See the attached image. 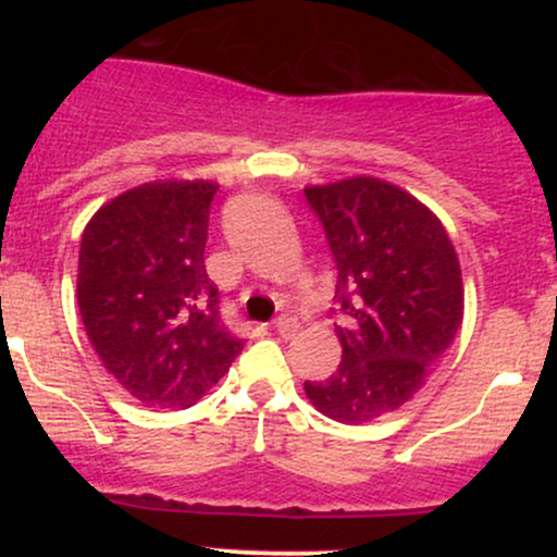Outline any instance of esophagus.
<instances>
[{
  "mask_svg": "<svg viewBox=\"0 0 557 557\" xmlns=\"http://www.w3.org/2000/svg\"><path fill=\"white\" fill-rule=\"evenodd\" d=\"M274 330H277V335H283V337H293V335H296V332L300 330V324H298V319H296V317L283 314V317L274 319Z\"/></svg>",
  "mask_w": 557,
  "mask_h": 557,
  "instance_id": "obj_1",
  "label": "esophagus"
}]
</instances>
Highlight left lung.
<instances>
[{
    "instance_id": "8db88e82",
    "label": "left lung",
    "mask_w": 557,
    "mask_h": 557,
    "mask_svg": "<svg viewBox=\"0 0 557 557\" xmlns=\"http://www.w3.org/2000/svg\"><path fill=\"white\" fill-rule=\"evenodd\" d=\"M337 264L345 324L341 367L304 382L324 417L363 424L424 387L463 322V277L447 230L430 207L380 177L304 188Z\"/></svg>"
}]
</instances>
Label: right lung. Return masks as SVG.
I'll use <instances>...</instances> for the list:
<instances>
[{
    "label": "right lung",
    "instance_id": "right-lung-1",
    "mask_svg": "<svg viewBox=\"0 0 557 557\" xmlns=\"http://www.w3.org/2000/svg\"><path fill=\"white\" fill-rule=\"evenodd\" d=\"M212 181H154L88 220L78 309L101 363L151 408H188L230 372L243 341L220 322L207 274Z\"/></svg>",
    "mask_w": 557,
    "mask_h": 557
}]
</instances>
